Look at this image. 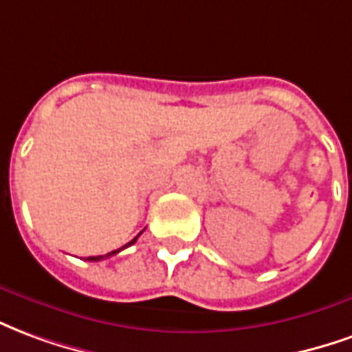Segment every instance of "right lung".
I'll list each match as a JSON object with an SVG mask.
<instances>
[{
	"mask_svg": "<svg viewBox=\"0 0 352 352\" xmlns=\"http://www.w3.org/2000/svg\"><path fill=\"white\" fill-rule=\"evenodd\" d=\"M136 239H138V236H134V239H132L131 243H129V244H124L123 248H126V246H131V244L136 243ZM117 252H119V250H117ZM117 252H116V250H113V252H109V254H106V256H89V258H87V260H89V261H100V260H104V258H109V256H113V254H117Z\"/></svg>",
	"mask_w": 352,
	"mask_h": 352,
	"instance_id": "obj_1",
	"label": "right lung"
}]
</instances>
